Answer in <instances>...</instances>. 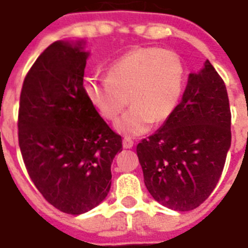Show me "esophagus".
<instances>
[{
    "label": "esophagus",
    "instance_id": "obj_1",
    "mask_svg": "<svg viewBox=\"0 0 248 248\" xmlns=\"http://www.w3.org/2000/svg\"><path fill=\"white\" fill-rule=\"evenodd\" d=\"M123 146H124L125 149H130V147H133V141H132L130 138H124V140H123Z\"/></svg>",
    "mask_w": 248,
    "mask_h": 248
}]
</instances>
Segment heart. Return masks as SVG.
<instances>
[{
  "label": "heart",
  "mask_w": 248,
  "mask_h": 248,
  "mask_svg": "<svg viewBox=\"0 0 248 248\" xmlns=\"http://www.w3.org/2000/svg\"><path fill=\"white\" fill-rule=\"evenodd\" d=\"M185 88V67L172 50L138 47L111 63L107 78L85 80L84 89L92 106L103 119L115 122L128 105L130 110L116 123L125 136H140L153 123L173 115Z\"/></svg>",
  "instance_id": "b5f03b06"
}]
</instances>
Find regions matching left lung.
I'll list each match as a JSON object with an SVG mask.
<instances>
[{
  "label": "left lung",
  "mask_w": 248,
  "mask_h": 248,
  "mask_svg": "<svg viewBox=\"0 0 248 248\" xmlns=\"http://www.w3.org/2000/svg\"><path fill=\"white\" fill-rule=\"evenodd\" d=\"M230 122L225 82L207 61L189 76L173 115L137 145L143 181L156 202L190 211L210 197L225 166Z\"/></svg>",
  "instance_id": "1"
}]
</instances>
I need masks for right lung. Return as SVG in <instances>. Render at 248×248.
I'll list each match as a JSON object with an SVG mask.
<instances>
[{"instance_id":"add662e5","label":"right lung","mask_w":248,"mask_h":248,"mask_svg":"<svg viewBox=\"0 0 248 248\" xmlns=\"http://www.w3.org/2000/svg\"><path fill=\"white\" fill-rule=\"evenodd\" d=\"M55 41L27 72L18 140L31 180L64 214L88 212L107 197L122 136L92 106L84 89L88 53Z\"/></svg>"}]
</instances>
